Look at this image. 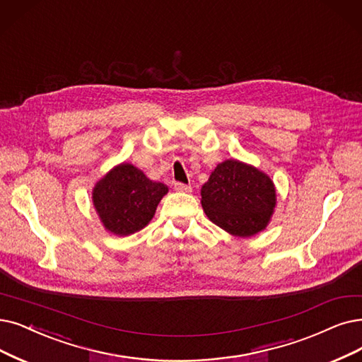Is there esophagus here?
I'll list each match as a JSON object with an SVG mask.
<instances>
[{
	"label": "esophagus",
	"instance_id": "obj_1",
	"mask_svg": "<svg viewBox=\"0 0 362 362\" xmlns=\"http://www.w3.org/2000/svg\"><path fill=\"white\" fill-rule=\"evenodd\" d=\"M175 190L180 192V193H192V187L187 185V184L177 182V184H175Z\"/></svg>",
	"mask_w": 362,
	"mask_h": 362
}]
</instances>
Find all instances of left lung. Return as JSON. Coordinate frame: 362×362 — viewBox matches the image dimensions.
<instances>
[{"label":"left lung","instance_id":"8db88e82","mask_svg":"<svg viewBox=\"0 0 362 362\" xmlns=\"http://www.w3.org/2000/svg\"><path fill=\"white\" fill-rule=\"evenodd\" d=\"M202 208L208 218L238 238L263 231L276 206V187L266 172L236 158L216 165L202 185Z\"/></svg>","mask_w":362,"mask_h":362}]
</instances>
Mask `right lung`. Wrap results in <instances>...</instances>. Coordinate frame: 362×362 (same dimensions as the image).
Masks as SVG:
<instances>
[{"mask_svg":"<svg viewBox=\"0 0 362 362\" xmlns=\"http://www.w3.org/2000/svg\"><path fill=\"white\" fill-rule=\"evenodd\" d=\"M168 192L165 184L148 180L141 169L123 162L95 184L92 202L108 233L129 236L153 220Z\"/></svg>","mask_w":362,"mask_h":362,"instance_id":"obj_1","label":"right lung"}]
</instances>
